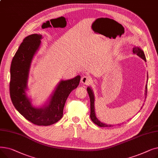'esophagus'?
<instances>
[{
	"mask_svg": "<svg viewBox=\"0 0 158 158\" xmlns=\"http://www.w3.org/2000/svg\"><path fill=\"white\" fill-rule=\"evenodd\" d=\"M92 79H91L89 76H82L81 79V82L82 84H83L85 85H89L91 82H92Z\"/></svg>",
	"mask_w": 158,
	"mask_h": 158,
	"instance_id": "1",
	"label": "esophagus"
}]
</instances>
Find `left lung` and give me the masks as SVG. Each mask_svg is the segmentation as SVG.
<instances>
[{
  "mask_svg": "<svg viewBox=\"0 0 158 158\" xmlns=\"http://www.w3.org/2000/svg\"><path fill=\"white\" fill-rule=\"evenodd\" d=\"M132 52H133L134 54H137V56H138L141 58H142V59L146 62V58H145V54H144L143 51L140 48L135 47L133 48V49H132ZM87 91H88V93L89 99H90V118H91V120H92V122L94 123H95L96 125L98 126L99 127H111V126H112L111 125H107V124L103 123L97 119V118L96 117V116H95V106H94L95 97H94L93 91H92V89H91L90 87L87 88ZM147 84L145 86V98H146V96H147Z\"/></svg>",
  "mask_w": 158,
  "mask_h": 158,
  "instance_id": "left-lung-1",
  "label": "left lung"
}]
</instances>
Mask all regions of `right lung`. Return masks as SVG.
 <instances>
[{
	"label": "right lung",
	"mask_w": 158,
	"mask_h": 158,
	"mask_svg": "<svg viewBox=\"0 0 158 158\" xmlns=\"http://www.w3.org/2000/svg\"><path fill=\"white\" fill-rule=\"evenodd\" d=\"M41 38V35L33 34L25 38L20 45L11 64L10 92L13 106L23 117L35 125L47 126L62 118L66 99L72 91L78 86L81 76L61 81L48 105L41 108L33 107L26 96V89L31 63Z\"/></svg>",
	"instance_id": "right-lung-1"
}]
</instances>
